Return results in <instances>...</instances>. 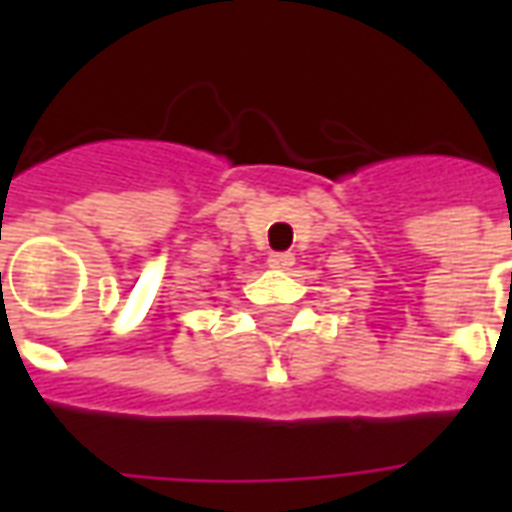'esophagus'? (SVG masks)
Wrapping results in <instances>:
<instances>
[{
  "label": "esophagus",
  "instance_id": "esophagus-1",
  "mask_svg": "<svg viewBox=\"0 0 512 512\" xmlns=\"http://www.w3.org/2000/svg\"><path fill=\"white\" fill-rule=\"evenodd\" d=\"M293 263H296V257L290 255V252H274V255H268V268H274V271H290Z\"/></svg>",
  "mask_w": 512,
  "mask_h": 512
}]
</instances>
